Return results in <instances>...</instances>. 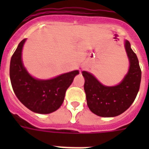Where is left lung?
<instances>
[{
    "label": "left lung",
    "mask_w": 149,
    "mask_h": 149,
    "mask_svg": "<svg viewBox=\"0 0 149 149\" xmlns=\"http://www.w3.org/2000/svg\"><path fill=\"white\" fill-rule=\"evenodd\" d=\"M125 49L129 58L130 68L124 79L117 86H104L92 74L83 72L87 106L93 113L100 117L120 115L129 108L139 91L141 71L139 59L128 41L125 42Z\"/></svg>",
    "instance_id": "1"
}]
</instances>
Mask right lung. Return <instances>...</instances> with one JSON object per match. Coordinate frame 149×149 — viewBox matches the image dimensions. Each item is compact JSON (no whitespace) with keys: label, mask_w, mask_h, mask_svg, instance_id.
Here are the masks:
<instances>
[{"label":"right lung","mask_w":149,"mask_h":149,"mask_svg":"<svg viewBox=\"0 0 149 149\" xmlns=\"http://www.w3.org/2000/svg\"><path fill=\"white\" fill-rule=\"evenodd\" d=\"M25 40L19 43L10 59V79L13 91L17 99L31 111L52 113L60 107L65 91L79 71L75 70L48 80L35 79L22 64V51Z\"/></svg>","instance_id":"add662e5"}]
</instances>
